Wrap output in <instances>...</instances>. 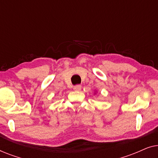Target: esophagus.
<instances>
[{"mask_svg":"<svg viewBox=\"0 0 158 158\" xmlns=\"http://www.w3.org/2000/svg\"><path fill=\"white\" fill-rule=\"evenodd\" d=\"M81 85H75L73 87V90H75V91H79V90H81Z\"/></svg>","mask_w":158,"mask_h":158,"instance_id":"obj_1","label":"esophagus"}]
</instances>
